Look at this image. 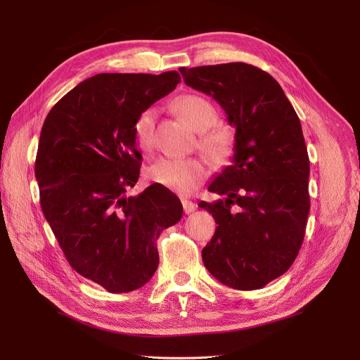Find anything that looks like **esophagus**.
<instances>
[{
    "label": "esophagus",
    "instance_id": "esophagus-1",
    "mask_svg": "<svg viewBox=\"0 0 360 360\" xmlns=\"http://www.w3.org/2000/svg\"><path fill=\"white\" fill-rule=\"evenodd\" d=\"M181 204H183V210H184V213H186V214H189V213H192V212L197 210V204L192 202V201L183 200V201H181Z\"/></svg>",
    "mask_w": 360,
    "mask_h": 360
}]
</instances>
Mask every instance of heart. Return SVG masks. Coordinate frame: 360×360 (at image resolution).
Returning a JSON list of instances; mask_svg holds the SVG:
<instances>
[{"label":"heart","instance_id":"b5f03b06","mask_svg":"<svg viewBox=\"0 0 360 360\" xmlns=\"http://www.w3.org/2000/svg\"><path fill=\"white\" fill-rule=\"evenodd\" d=\"M177 115L195 132H201L200 147L213 162H225L234 151V136L226 127L214 126L217 112L204 97L188 94L174 103ZM156 110L143 111L134 124L136 144L143 150H151L155 144ZM207 176L204 162L197 158L168 159L160 158L148 168V177L165 189L179 195H189L197 189Z\"/></svg>","mask_w":360,"mask_h":360}]
</instances>
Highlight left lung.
<instances>
[{"instance_id": "obj_1", "label": "left lung", "mask_w": 360, "mask_h": 360, "mask_svg": "<svg viewBox=\"0 0 360 360\" xmlns=\"http://www.w3.org/2000/svg\"><path fill=\"white\" fill-rule=\"evenodd\" d=\"M180 73L236 127L231 165L209 186L224 198L198 204L217 224L202 263L224 285L263 288L294 263L308 222L309 158L300 120L274 76L250 64Z\"/></svg>"}]
</instances>
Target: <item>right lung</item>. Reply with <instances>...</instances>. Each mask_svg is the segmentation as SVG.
I'll return each mask as SVG.
<instances>
[{"label": "right lung", "mask_w": 360, "mask_h": 360, "mask_svg": "<svg viewBox=\"0 0 360 360\" xmlns=\"http://www.w3.org/2000/svg\"><path fill=\"white\" fill-rule=\"evenodd\" d=\"M176 70L99 73L53 105L43 123L34 174L40 205L69 264L110 292L143 287L159 264L158 238L183 214L160 184L135 197L138 115L176 89Z\"/></svg>", "instance_id": "add662e5"}]
</instances>
